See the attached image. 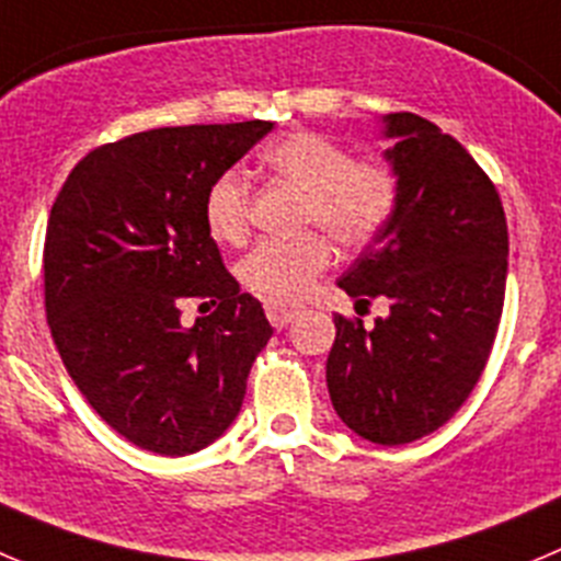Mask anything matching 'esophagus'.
I'll return each instance as SVG.
<instances>
[{"instance_id": "esophagus-1", "label": "esophagus", "mask_w": 561, "mask_h": 561, "mask_svg": "<svg viewBox=\"0 0 561 561\" xmlns=\"http://www.w3.org/2000/svg\"><path fill=\"white\" fill-rule=\"evenodd\" d=\"M296 312H298L296 307H287V305H282V301H265V316H268L271 327H276V329H285L287 323L296 318Z\"/></svg>"}]
</instances>
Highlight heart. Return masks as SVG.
Here are the masks:
<instances>
[{
    "label": "heart",
    "instance_id": "1",
    "mask_svg": "<svg viewBox=\"0 0 561 561\" xmlns=\"http://www.w3.org/2000/svg\"><path fill=\"white\" fill-rule=\"evenodd\" d=\"M274 174L305 187L301 221L321 224L345 249L374 243L399 207V174L381 157H348L345 146L321 133H293L263 151ZM251 187L240 171H224L204 196V221L221 243L240 245L249 234ZM323 229L296 238H265L243 256L240 279L268 301H293L332 263Z\"/></svg>",
    "mask_w": 561,
    "mask_h": 561
}]
</instances>
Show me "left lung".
Segmentation results:
<instances>
[{
    "mask_svg": "<svg viewBox=\"0 0 561 561\" xmlns=\"http://www.w3.org/2000/svg\"><path fill=\"white\" fill-rule=\"evenodd\" d=\"M399 207L374 245L340 276L357 305L390 316H334L327 385L340 421L379 446L437 432L479 385L506 290L504 204L459 140L415 113L385 118ZM359 312V310H357Z\"/></svg>",
    "mask_w": 561,
    "mask_h": 561,
    "instance_id": "obj_1",
    "label": "left lung"
}]
</instances>
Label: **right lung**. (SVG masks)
<instances>
[{"instance_id":"right-lung-1","label":"right lung","mask_w":561,"mask_h":561,"mask_svg":"<svg viewBox=\"0 0 561 561\" xmlns=\"http://www.w3.org/2000/svg\"><path fill=\"white\" fill-rule=\"evenodd\" d=\"M271 127H160L96 146L51 204L44 301L57 352L96 415L151 454L221 437L274 334L204 221L207 187ZM187 297L217 307L191 330Z\"/></svg>"}]
</instances>
